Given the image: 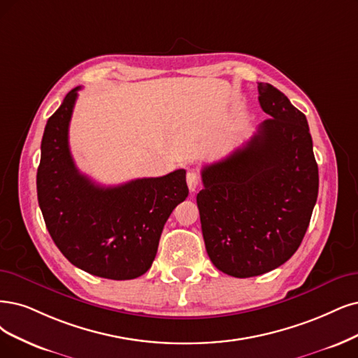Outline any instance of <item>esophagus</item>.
<instances>
[{
	"mask_svg": "<svg viewBox=\"0 0 358 358\" xmlns=\"http://www.w3.org/2000/svg\"><path fill=\"white\" fill-rule=\"evenodd\" d=\"M199 180H201V177L196 171L187 172V186H189L190 192H194L197 189V186H199Z\"/></svg>",
	"mask_w": 358,
	"mask_h": 358,
	"instance_id": "1",
	"label": "esophagus"
}]
</instances>
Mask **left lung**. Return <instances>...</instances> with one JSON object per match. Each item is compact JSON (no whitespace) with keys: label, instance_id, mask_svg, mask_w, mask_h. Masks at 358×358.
<instances>
[{"label":"left lung","instance_id":"obj_1","mask_svg":"<svg viewBox=\"0 0 358 358\" xmlns=\"http://www.w3.org/2000/svg\"><path fill=\"white\" fill-rule=\"evenodd\" d=\"M258 92L270 117L242 148L203 166L196 197L210 261L239 279L268 273L296 252L319 194L306 115L270 84L258 83Z\"/></svg>","mask_w":358,"mask_h":358}]
</instances>
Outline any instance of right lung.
<instances>
[{
    "instance_id": "1",
    "label": "right lung",
    "mask_w": 358,
    "mask_h": 358,
    "mask_svg": "<svg viewBox=\"0 0 358 358\" xmlns=\"http://www.w3.org/2000/svg\"><path fill=\"white\" fill-rule=\"evenodd\" d=\"M76 87L45 125L36 172L38 203L47 230L75 267L112 280L152 267L166 220L186 201V171L104 187L81 174L69 149Z\"/></svg>"
}]
</instances>
